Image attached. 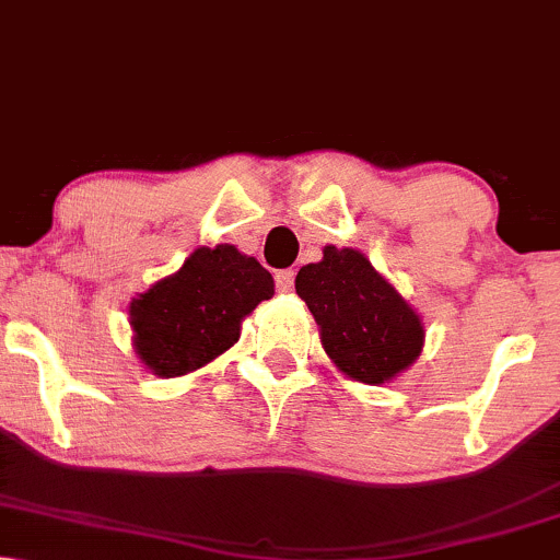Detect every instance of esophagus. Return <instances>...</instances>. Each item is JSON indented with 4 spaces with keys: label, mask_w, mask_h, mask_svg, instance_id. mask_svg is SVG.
<instances>
[{
    "label": "esophagus",
    "mask_w": 560,
    "mask_h": 560,
    "mask_svg": "<svg viewBox=\"0 0 560 560\" xmlns=\"http://www.w3.org/2000/svg\"><path fill=\"white\" fill-rule=\"evenodd\" d=\"M276 287H279L281 292H292V287H294V271H292V268L276 273Z\"/></svg>",
    "instance_id": "obj_1"
}]
</instances>
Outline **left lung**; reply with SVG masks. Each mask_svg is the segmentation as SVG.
I'll return each mask as SVG.
<instances>
[{"mask_svg":"<svg viewBox=\"0 0 560 560\" xmlns=\"http://www.w3.org/2000/svg\"><path fill=\"white\" fill-rule=\"evenodd\" d=\"M320 328V343L338 372L364 385H385L423 351L421 315L357 247H323V260L294 279Z\"/></svg>","mask_w":560,"mask_h":560,"instance_id":"8db88e82","label":"left lung"}]
</instances>
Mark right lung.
Segmentation results:
<instances>
[{
    "mask_svg": "<svg viewBox=\"0 0 560 560\" xmlns=\"http://www.w3.org/2000/svg\"><path fill=\"white\" fill-rule=\"evenodd\" d=\"M271 296L273 276L256 258L228 243L196 247L131 300L133 351L158 377H183L235 346L245 317Z\"/></svg>",
    "mask_w": 560,
    "mask_h": 560,
    "instance_id": "obj_1",
    "label": "right lung"
}]
</instances>
